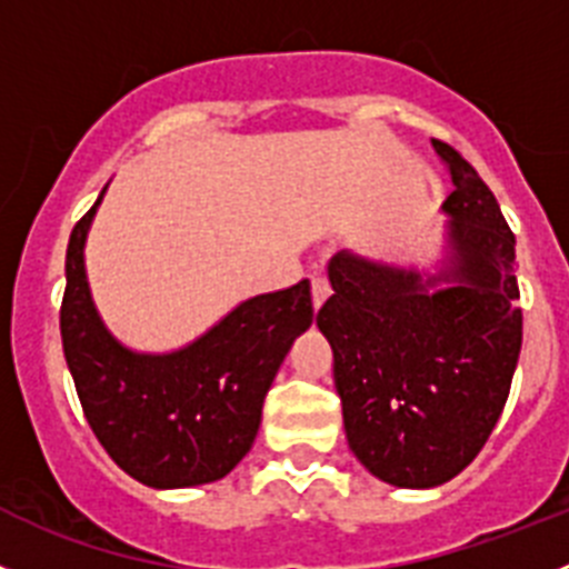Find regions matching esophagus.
Segmentation results:
<instances>
[{
  "label": "esophagus",
  "mask_w": 569,
  "mask_h": 569,
  "mask_svg": "<svg viewBox=\"0 0 569 569\" xmlns=\"http://www.w3.org/2000/svg\"><path fill=\"white\" fill-rule=\"evenodd\" d=\"M328 295H331V286H328L326 278L311 280V302H315V309H320L322 302L328 300Z\"/></svg>",
  "instance_id": "esophagus-1"
}]
</instances>
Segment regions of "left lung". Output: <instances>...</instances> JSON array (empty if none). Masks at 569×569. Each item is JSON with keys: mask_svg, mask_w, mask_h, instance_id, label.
<instances>
[{"mask_svg": "<svg viewBox=\"0 0 569 569\" xmlns=\"http://www.w3.org/2000/svg\"><path fill=\"white\" fill-rule=\"evenodd\" d=\"M432 146L455 184L440 207L449 221L438 272L342 249L328 260L333 295L317 315L350 452L398 488H435L477 458L522 348L517 238L475 168L452 146Z\"/></svg>", "mask_w": 569, "mask_h": 569, "instance_id": "1", "label": "left lung"}]
</instances>
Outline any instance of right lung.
<instances>
[{"label": "right lung", "instance_id": "1", "mask_svg": "<svg viewBox=\"0 0 569 569\" xmlns=\"http://www.w3.org/2000/svg\"><path fill=\"white\" fill-rule=\"evenodd\" d=\"M103 193L69 236L61 302L63 357L83 416L109 458L142 486L216 482L252 449L263 398L315 320L311 286L249 297L171 353L126 348L100 320L83 263Z\"/></svg>", "mask_w": 569, "mask_h": 569}]
</instances>
